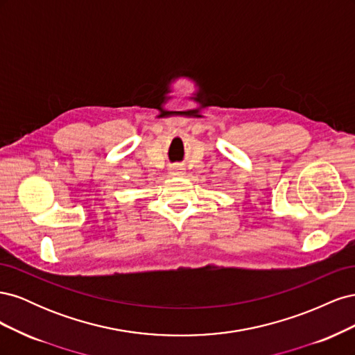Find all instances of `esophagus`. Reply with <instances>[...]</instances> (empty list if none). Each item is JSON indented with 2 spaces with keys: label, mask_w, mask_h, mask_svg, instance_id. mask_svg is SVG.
<instances>
[{
  "label": "esophagus",
  "mask_w": 355,
  "mask_h": 355,
  "mask_svg": "<svg viewBox=\"0 0 355 355\" xmlns=\"http://www.w3.org/2000/svg\"><path fill=\"white\" fill-rule=\"evenodd\" d=\"M173 175H176V176L184 175V168H175V170H173Z\"/></svg>",
  "instance_id": "34e87169"
}]
</instances>
